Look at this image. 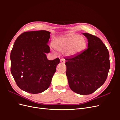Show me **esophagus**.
Returning <instances> with one entry per match:
<instances>
[{
	"mask_svg": "<svg viewBox=\"0 0 120 120\" xmlns=\"http://www.w3.org/2000/svg\"><path fill=\"white\" fill-rule=\"evenodd\" d=\"M65 61H66V60H65L64 59H61L60 60V62L61 63H64Z\"/></svg>",
	"mask_w": 120,
	"mask_h": 120,
	"instance_id": "34e87169",
	"label": "esophagus"
}]
</instances>
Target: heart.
Instances as JSON below:
<instances>
[{
  "label": "heart",
  "instance_id": "1",
  "mask_svg": "<svg viewBox=\"0 0 120 120\" xmlns=\"http://www.w3.org/2000/svg\"><path fill=\"white\" fill-rule=\"evenodd\" d=\"M52 46L57 50H65V54L68 56H74L84 50L87 46L86 39L75 34H68L54 39Z\"/></svg>",
  "mask_w": 120,
  "mask_h": 120
}]
</instances>
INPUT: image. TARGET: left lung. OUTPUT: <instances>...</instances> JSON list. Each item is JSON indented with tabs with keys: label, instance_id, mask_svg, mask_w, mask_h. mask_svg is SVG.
Listing matches in <instances>:
<instances>
[{
	"label": "left lung",
	"instance_id": "obj_1",
	"mask_svg": "<svg viewBox=\"0 0 120 120\" xmlns=\"http://www.w3.org/2000/svg\"><path fill=\"white\" fill-rule=\"evenodd\" d=\"M88 49L66 58V75L72 91L82 95L95 92L106 81L110 68L108 50L101 39L88 33Z\"/></svg>",
	"mask_w": 120,
	"mask_h": 120
}]
</instances>
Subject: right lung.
I'll use <instances>...</instances> for the list:
<instances>
[{
  "label": "right lung",
  "mask_w": 120,
  "mask_h": 120,
  "mask_svg": "<svg viewBox=\"0 0 120 120\" xmlns=\"http://www.w3.org/2000/svg\"><path fill=\"white\" fill-rule=\"evenodd\" d=\"M50 36L46 30L26 31L14 42L10 53V71L17 86L25 92L41 93L50 85L60 59H47Z\"/></svg>",
  "instance_id": "right-lung-1"
}]
</instances>
